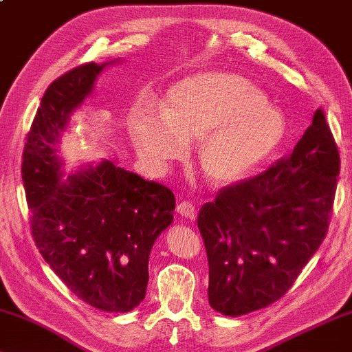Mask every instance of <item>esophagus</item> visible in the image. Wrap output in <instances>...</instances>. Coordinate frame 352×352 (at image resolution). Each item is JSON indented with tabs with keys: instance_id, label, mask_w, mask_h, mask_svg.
Listing matches in <instances>:
<instances>
[{
	"instance_id": "obj_1",
	"label": "esophagus",
	"mask_w": 352,
	"mask_h": 352,
	"mask_svg": "<svg viewBox=\"0 0 352 352\" xmlns=\"http://www.w3.org/2000/svg\"><path fill=\"white\" fill-rule=\"evenodd\" d=\"M176 212L186 219H193L195 214H197V209H195V206L190 201H181L177 204Z\"/></svg>"
}]
</instances>
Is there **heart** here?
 Listing matches in <instances>:
<instances>
[{
    "label": "heart",
    "mask_w": 352,
    "mask_h": 352,
    "mask_svg": "<svg viewBox=\"0 0 352 352\" xmlns=\"http://www.w3.org/2000/svg\"><path fill=\"white\" fill-rule=\"evenodd\" d=\"M135 151L149 166L164 168L198 138V164L212 184L239 181L282 144L285 116L267 104L261 89L244 77L208 72L171 86L162 116L135 113L131 121Z\"/></svg>",
    "instance_id": "b5f03b06"
}]
</instances>
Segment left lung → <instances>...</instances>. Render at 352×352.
Returning <instances> with one entry per match:
<instances>
[{
	"mask_svg": "<svg viewBox=\"0 0 352 352\" xmlns=\"http://www.w3.org/2000/svg\"><path fill=\"white\" fill-rule=\"evenodd\" d=\"M340 154L318 108L293 154L232 184L198 214L209 304L225 316L261 310L288 291L329 230Z\"/></svg>",
	"mask_w": 352,
	"mask_h": 352,
	"instance_id": "1",
	"label": "left lung"
}]
</instances>
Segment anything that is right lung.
I'll return each instance as SVG.
<instances>
[{
	"instance_id": "right-lung-1",
	"label": "right lung",
	"mask_w": 352,
	"mask_h": 352,
	"mask_svg": "<svg viewBox=\"0 0 352 352\" xmlns=\"http://www.w3.org/2000/svg\"><path fill=\"white\" fill-rule=\"evenodd\" d=\"M108 64L74 67L48 86L26 135L21 179L32 237L53 272L86 304L126 313L144 299L151 248L171 225L176 199L111 160L61 182L59 137Z\"/></svg>"
}]
</instances>
